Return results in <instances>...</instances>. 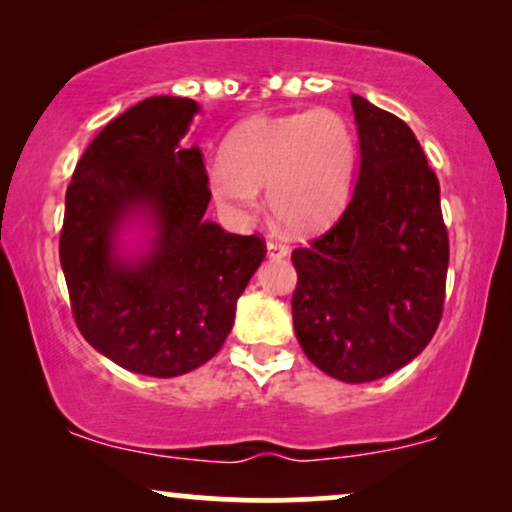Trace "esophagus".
<instances>
[{"label":"esophagus","mask_w":512,"mask_h":512,"mask_svg":"<svg viewBox=\"0 0 512 512\" xmlns=\"http://www.w3.org/2000/svg\"><path fill=\"white\" fill-rule=\"evenodd\" d=\"M265 249H268L270 258H286V256H289V247H286V244L279 242V240H268Z\"/></svg>","instance_id":"1"}]
</instances>
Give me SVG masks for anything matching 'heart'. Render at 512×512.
I'll return each instance as SVG.
<instances>
[{
  "instance_id": "obj_1",
  "label": "heart",
  "mask_w": 512,
  "mask_h": 512,
  "mask_svg": "<svg viewBox=\"0 0 512 512\" xmlns=\"http://www.w3.org/2000/svg\"><path fill=\"white\" fill-rule=\"evenodd\" d=\"M356 158V137L338 111L254 116L209 165V188L230 219H247L268 188L270 212L289 233H317L345 209Z\"/></svg>"
}]
</instances>
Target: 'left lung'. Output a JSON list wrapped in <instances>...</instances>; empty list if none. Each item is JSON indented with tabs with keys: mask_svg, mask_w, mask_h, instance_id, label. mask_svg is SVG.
<instances>
[{
	"mask_svg": "<svg viewBox=\"0 0 512 512\" xmlns=\"http://www.w3.org/2000/svg\"><path fill=\"white\" fill-rule=\"evenodd\" d=\"M359 179L340 221L293 251L291 310L307 359L361 384L403 368L436 333L450 244L440 186L415 132L352 95Z\"/></svg>",
	"mask_w": 512,
	"mask_h": 512,
	"instance_id": "left-lung-1",
	"label": "left lung"
}]
</instances>
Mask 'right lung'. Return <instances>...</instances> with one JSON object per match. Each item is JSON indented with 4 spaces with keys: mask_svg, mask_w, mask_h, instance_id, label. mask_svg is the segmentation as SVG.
Masks as SVG:
<instances>
[{
    "mask_svg": "<svg viewBox=\"0 0 512 512\" xmlns=\"http://www.w3.org/2000/svg\"><path fill=\"white\" fill-rule=\"evenodd\" d=\"M200 104L158 95L107 123L65 198L60 265L76 326L130 373L177 377L219 352L237 298L265 258L256 235L207 221Z\"/></svg>",
    "mask_w": 512,
    "mask_h": 512,
    "instance_id": "right-lung-1",
    "label": "right lung"
}]
</instances>
